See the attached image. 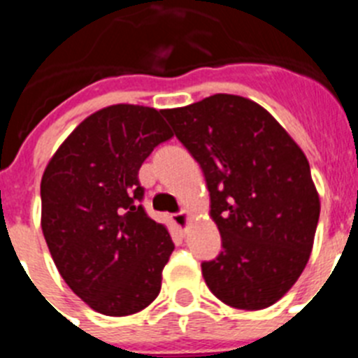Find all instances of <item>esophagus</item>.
I'll use <instances>...</instances> for the list:
<instances>
[{
    "label": "esophagus",
    "instance_id": "1",
    "mask_svg": "<svg viewBox=\"0 0 358 358\" xmlns=\"http://www.w3.org/2000/svg\"><path fill=\"white\" fill-rule=\"evenodd\" d=\"M173 224H176V227L179 231H182L185 233L186 227H188V220H189V213L188 211H181V213H176L172 217Z\"/></svg>",
    "mask_w": 358,
    "mask_h": 358
}]
</instances>
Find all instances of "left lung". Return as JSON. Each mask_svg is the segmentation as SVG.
Here are the masks:
<instances>
[{
  "label": "left lung",
  "mask_w": 358,
  "mask_h": 358,
  "mask_svg": "<svg viewBox=\"0 0 358 358\" xmlns=\"http://www.w3.org/2000/svg\"><path fill=\"white\" fill-rule=\"evenodd\" d=\"M163 115L201 164L222 236L220 255L202 264L208 289L233 308L274 305L314 245L321 202L308 159L249 98L218 93Z\"/></svg>",
  "instance_id": "obj_1"
}]
</instances>
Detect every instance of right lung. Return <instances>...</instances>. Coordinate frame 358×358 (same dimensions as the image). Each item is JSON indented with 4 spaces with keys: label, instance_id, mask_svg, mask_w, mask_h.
Masks as SVG:
<instances>
[{
    "label": "right lung",
    "instance_id": "right-lung-1",
    "mask_svg": "<svg viewBox=\"0 0 358 358\" xmlns=\"http://www.w3.org/2000/svg\"><path fill=\"white\" fill-rule=\"evenodd\" d=\"M164 110L103 107L57 148L41 181V227L69 289L94 312L123 317L157 297L173 242L140 201L143 161L172 131Z\"/></svg>",
    "mask_w": 358,
    "mask_h": 358
}]
</instances>
